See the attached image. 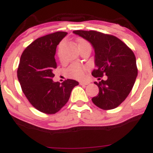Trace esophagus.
Returning a JSON list of instances; mask_svg holds the SVG:
<instances>
[{
  "label": "esophagus",
  "mask_w": 153,
  "mask_h": 153,
  "mask_svg": "<svg viewBox=\"0 0 153 153\" xmlns=\"http://www.w3.org/2000/svg\"><path fill=\"white\" fill-rule=\"evenodd\" d=\"M79 84L80 85H88V84H89V82H84V81H81Z\"/></svg>",
  "instance_id": "1"
}]
</instances>
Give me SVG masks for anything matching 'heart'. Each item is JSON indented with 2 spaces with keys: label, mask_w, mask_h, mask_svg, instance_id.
Here are the masks:
<instances>
[{
  "label": "heart",
  "mask_w": 153,
  "mask_h": 153,
  "mask_svg": "<svg viewBox=\"0 0 153 153\" xmlns=\"http://www.w3.org/2000/svg\"><path fill=\"white\" fill-rule=\"evenodd\" d=\"M82 42H84V41H81L79 43ZM58 55H60L59 52H58ZM85 67L80 64H72L67 68L66 70V73L68 76L71 77V78L77 80H81L84 78V75H85Z\"/></svg>",
  "instance_id": "obj_1"
}]
</instances>
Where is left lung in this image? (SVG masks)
<instances>
[{"label": "left lung", "mask_w": 153, "mask_h": 153, "mask_svg": "<svg viewBox=\"0 0 153 153\" xmlns=\"http://www.w3.org/2000/svg\"><path fill=\"white\" fill-rule=\"evenodd\" d=\"M73 33L89 41L95 51L94 77L107 79L95 82L99 89L92 98L95 105L102 109H112L124 101L132 90L138 75L136 58L133 52L116 37L96 31L75 30Z\"/></svg>", "instance_id": "1"}]
</instances>
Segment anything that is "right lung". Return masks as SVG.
I'll return each instance as SVG.
<instances>
[{
	"mask_svg": "<svg viewBox=\"0 0 153 153\" xmlns=\"http://www.w3.org/2000/svg\"><path fill=\"white\" fill-rule=\"evenodd\" d=\"M67 35L56 32L34 41L21 55L18 68V79L23 92L35 109L46 114H55L70 97L78 81L67 79L60 84L54 82L53 70L57 46Z\"/></svg>",
	"mask_w": 153,
	"mask_h": 153,
	"instance_id": "right-lung-1",
	"label": "right lung"
}]
</instances>
